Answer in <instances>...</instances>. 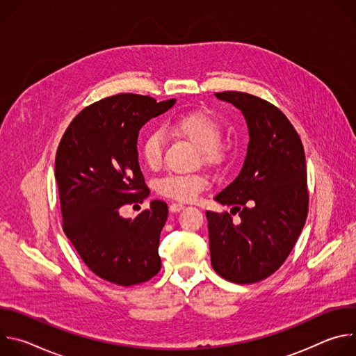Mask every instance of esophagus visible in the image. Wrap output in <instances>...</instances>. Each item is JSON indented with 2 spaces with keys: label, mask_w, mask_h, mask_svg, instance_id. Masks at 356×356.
Segmentation results:
<instances>
[{
  "label": "esophagus",
  "mask_w": 356,
  "mask_h": 356,
  "mask_svg": "<svg viewBox=\"0 0 356 356\" xmlns=\"http://www.w3.org/2000/svg\"><path fill=\"white\" fill-rule=\"evenodd\" d=\"M184 204H181V202H172V204L169 206V210L172 213H180L181 210H184Z\"/></svg>",
  "instance_id": "1"
}]
</instances>
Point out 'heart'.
Returning a JSON list of instances; mask_svg holds the SVG:
<instances>
[{"label":"heart","mask_w":356,"mask_h":356,"mask_svg":"<svg viewBox=\"0 0 356 356\" xmlns=\"http://www.w3.org/2000/svg\"><path fill=\"white\" fill-rule=\"evenodd\" d=\"M168 131L188 139L210 162H217L221 158L218 145L222 136V128L220 121L206 113L194 111L181 114L168 122ZM163 152V135L159 131H154L145 136L140 154L145 163L150 168H155L162 161ZM207 179L198 175H168L158 183V190L161 194L179 201H193L197 195L206 188Z\"/></svg>","instance_id":"heart-1"}]
</instances>
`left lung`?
<instances>
[{"label": "left lung", "instance_id": "left-lung-1", "mask_svg": "<svg viewBox=\"0 0 356 356\" xmlns=\"http://www.w3.org/2000/svg\"><path fill=\"white\" fill-rule=\"evenodd\" d=\"M214 95L242 113L249 142L239 175L214 197L239 214L238 224L228 213H206L211 265L229 282L257 283L283 265L306 222V156L290 121L268 101L239 91Z\"/></svg>", "mask_w": 356, "mask_h": 356}]
</instances>
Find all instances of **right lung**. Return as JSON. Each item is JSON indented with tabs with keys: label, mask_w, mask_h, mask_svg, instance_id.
I'll list each match as a JSON object with an SVG mask.
<instances>
[{
	"label": "right lung",
	"mask_w": 356,
	"mask_h": 356,
	"mask_svg": "<svg viewBox=\"0 0 356 356\" xmlns=\"http://www.w3.org/2000/svg\"><path fill=\"white\" fill-rule=\"evenodd\" d=\"M176 104L147 95L118 94L84 108L66 129L56 154L63 229L98 277L132 286L161 270L159 239L165 201H150L134 220L120 209L142 202L149 188L138 162L140 128Z\"/></svg>",
	"instance_id": "obj_1"
}]
</instances>
